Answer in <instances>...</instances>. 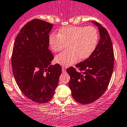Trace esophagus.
I'll return each instance as SVG.
<instances>
[{"label":"esophagus","instance_id":"34e87169","mask_svg":"<svg viewBox=\"0 0 127 127\" xmlns=\"http://www.w3.org/2000/svg\"><path fill=\"white\" fill-rule=\"evenodd\" d=\"M62 72H63V73H65V72H66V69H65V68L64 67V66H62Z\"/></svg>","mask_w":127,"mask_h":127}]
</instances>
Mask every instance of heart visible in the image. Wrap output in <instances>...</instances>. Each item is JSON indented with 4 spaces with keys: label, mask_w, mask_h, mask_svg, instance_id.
<instances>
[{
    "label": "heart",
    "mask_w": 127,
    "mask_h": 127,
    "mask_svg": "<svg viewBox=\"0 0 127 127\" xmlns=\"http://www.w3.org/2000/svg\"><path fill=\"white\" fill-rule=\"evenodd\" d=\"M99 40V33L96 28L69 26L59 31V34H51L48 43L51 50L59 52L68 45V50L55 57V61L62 66H67L77 61L89 58L95 51Z\"/></svg>",
    "instance_id": "1"
}]
</instances>
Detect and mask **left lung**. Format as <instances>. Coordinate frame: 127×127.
I'll return each instance as SVG.
<instances>
[{"instance_id":"1","label":"left lung","mask_w":127,"mask_h":127,"mask_svg":"<svg viewBox=\"0 0 127 127\" xmlns=\"http://www.w3.org/2000/svg\"><path fill=\"white\" fill-rule=\"evenodd\" d=\"M98 27L100 40L93 53L87 59L77 64L83 73L70 67L66 72L70 76L68 85L72 96L77 102L88 104L102 96L107 88L114 66V53L111 38L100 24L91 22Z\"/></svg>"}]
</instances>
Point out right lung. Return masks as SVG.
Returning <instances> with one entry per match:
<instances>
[{"label":"right lung","mask_w":127,"mask_h":127,"mask_svg":"<svg viewBox=\"0 0 127 127\" xmlns=\"http://www.w3.org/2000/svg\"><path fill=\"white\" fill-rule=\"evenodd\" d=\"M53 25L33 19L20 30L15 39L11 64L19 88L28 99L45 103L52 99L62 73L48 49L49 33Z\"/></svg>","instance_id":"1"}]
</instances>
